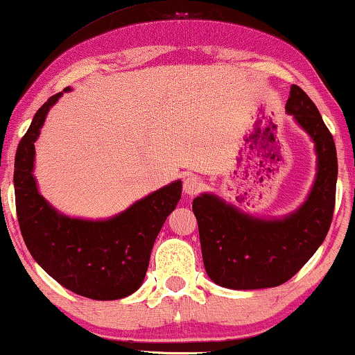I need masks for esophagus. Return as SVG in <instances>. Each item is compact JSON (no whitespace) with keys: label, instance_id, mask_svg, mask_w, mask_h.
I'll return each mask as SVG.
<instances>
[{"label":"esophagus","instance_id":"obj_1","mask_svg":"<svg viewBox=\"0 0 355 355\" xmlns=\"http://www.w3.org/2000/svg\"><path fill=\"white\" fill-rule=\"evenodd\" d=\"M203 187H205V184H203L202 179L196 176V174H189V176L184 179V192H186L187 196H197Z\"/></svg>","mask_w":355,"mask_h":355}]
</instances>
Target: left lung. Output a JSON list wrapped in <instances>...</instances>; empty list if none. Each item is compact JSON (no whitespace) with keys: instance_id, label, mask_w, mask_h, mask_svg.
I'll return each instance as SVG.
<instances>
[{"instance_id":"1","label":"left lung","mask_w":355,"mask_h":355,"mask_svg":"<svg viewBox=\"0 0 355 355\" xmlns=\"http://www.w3.org/2000/svg\"><path fill=\"white\" fill-rule=\"evenodd\" d=\"M286 110L313 139L318 155L317 181L294 215L257 220L208 193L192 202L203 265L213 283L223 288L261 289L286 283L317 252L331 226L338 179L333 135L300 87H291Z\"/></svg>"}]
</instances>
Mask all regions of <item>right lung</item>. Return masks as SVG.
Returning <instances> with one entry per match:
<instances>
[{
  "instance_id": "right-lung-1",
  "label": "right lung",
  "mask_w": 355,
  "mask_h": 355,
  "mask_svg": "<svg viewBox=\"0 0 355 355\" xmlns=\"http://www.w3.org/2000/svg\"><path fill=\"white\" fill-rule=\"evenodd\" d=\"M61 95L42 105L19 142L14 159L19 227L37 263L66 289L95 300L123 299L142 284L153 242L176 208L182 184L173 182L150 193L108 221L71 220L56 213L38 193L32 169L33 144L48 110Z\"/></svg>"
}]
</instances>
